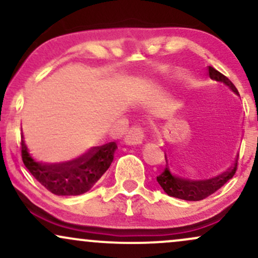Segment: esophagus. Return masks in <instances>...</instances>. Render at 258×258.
Segmentation results:
<instances>
[{
	"instance_id": "obj_1",
	"label": "esophagus",
	"mask_w": 258,
	"mask_h": 258,
	"mask_svg": "<svg viewBox=\"0 0 258 258\" xmlns=\"http://www.w3.org/2000/svg\"><path fill=\"white\" fill-rule=\"evenodd\" d=\"M144 141V130L139 126H133L127 132L125 142L128 146H137V144H142Z\"/></svg>"
}]
</instances>
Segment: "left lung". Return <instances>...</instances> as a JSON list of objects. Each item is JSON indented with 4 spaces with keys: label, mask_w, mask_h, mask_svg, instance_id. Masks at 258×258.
Returning a JSON list of instances; mask_svg holds the SVG:
<instances>
[{
    "label": "left lung",
    "mask_w": 258,
    "mask_h": 258,
    "mask_svg": "<svg viewBox=\"0 0 258 258\" xmlns=\"http://www.w3.org/2000/svg\"><path fill=\"white\" fill-rule=\"evenodd\" d=\"M209 75L212 80H216L218 82H223L234 93L239 94L238 90L232 84V81L226 78L223 74H221L220 72L214 69L212 67H209ZM165 159H166V167H165L164 172L156 177V180H158V183L161 185V188L164 189V191L167 195L188 201H199L205 199L209 195L214 194L222 185L226 184L228 180L233 178L236 168H238V159H236L232 167L228 168V171H226V172L218 174L217 177L209 179L194 180L183 178V177L171 173L170 168H168L166 155H165Z\"/></svg>",
    "instance_id": "obj_1"
}]
</instances>
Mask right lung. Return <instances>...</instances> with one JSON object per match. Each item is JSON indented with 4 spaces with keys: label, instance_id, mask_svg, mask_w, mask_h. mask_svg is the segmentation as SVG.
Masks as SVG:
<instances>
[{
    "label": "right lung",
    "instance_id": "add662e5",
    "mask_svg": "<svg viewBox=\"0 0 258 258\" xmlns=\"http://www.w3.org/2000/svg\"><path fill=\"white\" fill-rule=\"evenodd\" d=\"M22 158L25 167L44 188L55 195H80L88 191L110 167L117 146L115 142L93 147L70 161L46 164L31 158L22 135Z\"/></svg>",
    "mask_w": 258,
    "mask_h": 258
}]
</instances>
